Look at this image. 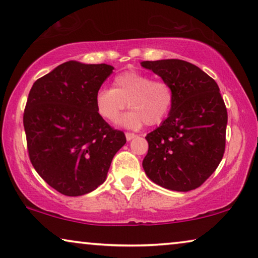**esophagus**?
<instances>
[{
    "instance_id": "1",
    "label": "esophagus",
    "mask_w": 258,
    "mask_h": 258,
    "mask_svg": "<svg viewBox=\"0 0 258 258\" xmlns=\"http://www.w3.org/2000/svg\"><path fill=\"white\" fill-rule=\"evenodd\" d=\"M125 137H126V141H132L133 139L137 137V135H136V134H133V133H125Z\"/></svg>"
}]
</instances>
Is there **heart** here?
Returning <instances> with one entry per match:
<instances>
[{
    "mask_svg": "<svg viewBox=\"0 0 258 258\" xmlns=\"http://www.w3.org/2000/svg\"><path fill=\"white\" fill-rule=\"evenodd\" d=\"M174 103V90L165 81H153L139 72H124L115 76L112 89L103 88L95 95L96 110L105 121L114 122L123 110L133 109L119 119L125 128L139 129L164 121Z\"/></svg>",
    "mask_w": 258,
    "mask_h": 258,
    "instance_id": "b5f03b06",
    "label": "heart"
}]
</instances>
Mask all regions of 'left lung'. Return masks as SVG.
<instances>
[{
  "mask_svg": "<svg viewBox=\"0 0 258 258\" xmlns=\"http://www.w3.org/2000/svg\"><path fill=\"white\" fill-rule=\"evenodd\" d=\"M141 66L174 90L168 117L146 136L144 171L165 189L199 188L216 170L225 149L228 114L220 88L199 67L182 59L143 61Z\"/></svg>",
  "mask_w": 258,
  "mask_h": 258,
  "instance_id": "left-lung-1",
  "label": "left lung"
}]
</instances>
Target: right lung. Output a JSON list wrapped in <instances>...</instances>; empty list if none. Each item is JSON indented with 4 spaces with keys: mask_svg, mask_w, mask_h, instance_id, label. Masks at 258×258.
<instances>
[{
    "mask_svg": "<svg viewBox=\"0 0 258 258\" xmlns=\"http://www.w3.org/2000/svg\"><path fill=\"white\" fill-rule=\"evenodd\" d=\"M114 67L69 61L31 87L23 125L31 164L51 188L66 196L93 191L107 178L123 132L101 117L95 95Z\"/></svg>",
    "mask_w": 258,
    "mask_h": 258,
    "instance_id": "obj_1",
    "label": "right lung"
}]
</instances>
